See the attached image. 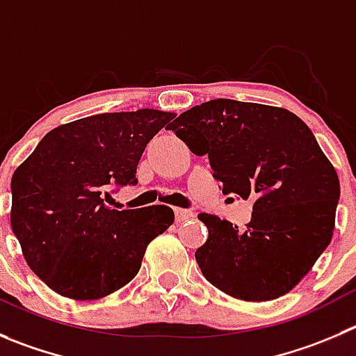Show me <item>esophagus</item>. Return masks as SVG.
I'll return each mask as SVG.
<instances>
[{
	"label": "esophagus",
	"mask_w": 356,
	"mask_h": 356,
	"mask_svg": "<svg viewBox=\"0 0 356 356\" xmlns=\"http://www.w3.org/2000/svg\"><path fill=\"white\" fill-rule=\"evenodd\" d=\"M175 216H176V222H185V220L194 218L195 213L192 211V209H181V208H176V209H175Z\"/></svg>",
	"instance_id": "34e87169"
}]
</instances>
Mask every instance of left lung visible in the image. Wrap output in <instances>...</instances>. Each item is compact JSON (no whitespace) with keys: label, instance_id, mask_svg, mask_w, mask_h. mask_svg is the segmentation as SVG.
Listing matches in <instances>:
<instances>
[{"label":"left lung","instance_id":"left-lung-1","mask_svg":"<svg viewBox=\"0 0 356 356\" xmlns=\"http://www.w3.org/2000/svg\"><path fill=\"white\" fill-rule=\"evenodd\" d=\"M168 129L192 154L208 155L223 194L253 199L245 229L199 215L209 232L195 252L206 280L252 302L289 293L332 239L341 192L309 127L285 108L213 99Z\"/></svg>","mask_w":356,"mask_h":356}]
</instances>
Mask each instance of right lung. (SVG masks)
<instances>
[{
    "label": "right lung",
    "mask_w": 356,
    "mask_h": 356,
    "mask_svg": "<svg viewBox=\"0 0 356 356\" xmlns=\"http://www.w3.org/2000/svg\"><path fill=\"white\" fill-rule=\"evenodd\" d=\"M175 118L161 110L80 118L43 136L12 176V231L33 273L59 296L96 300L138 274L169 206L111 209L110 185H134L148 141Z\"/></svg>",
    "instance_id": "right-lung-1"
}]
</instances>
